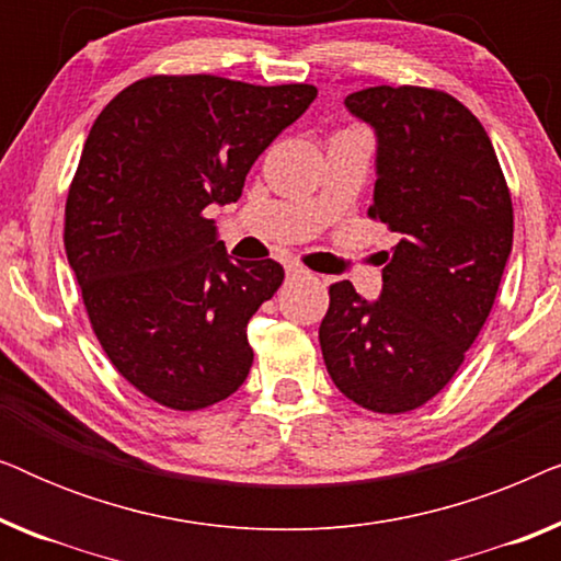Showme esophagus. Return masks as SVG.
Returning a JSON list of instances; mask_svg holds the SVG:
<instances>
[{"instance_id": "1", "label": "esophagus", "mask_w": 561, "mask_h": 561, "mask_svg": "<svg viewBox=\"0 0 561 561\" xmlns=\"http://www.w3.org/2000/svg\"><path fill=\"white\" fill-rule=\"evenodd\" d=\"M286 275H288V280H298V278H311V273L306 271V267H301V265H288V267H286Z\"/></svg>"}]
</instances>
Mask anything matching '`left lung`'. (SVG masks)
Wrapping results in <instances>:
<instances>
[{
    "instance_id": "8db88e82",
    "label": "left lung",
    "mask_w": 561,
    "mask_h": 561,
    "mask_svg": "<svg viewBox=\"0 0 561 561\" xmlns=\"http://www.w3.org/2000/svg\"><path fill=\"white\" fill-rule=\"evenodd\" d=\"M378 137L370 219L398 234L382 290L329 286L319 327L334 386L375 413L419 409L455 378L495 304L513 248V204L493 142L455 96L370 87L344 99Z\"/></svg>"
}]
</instances>
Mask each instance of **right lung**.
Returning a JSON list of instances; mask_svg holds the SVG:
<instances>
[{
  "label": "right lung",
  "mask_w": 561,
  "mask_h": 561,
  "mask_svg": "<svg viewBox=\"0 0 561 561\" xmlns=\"http://www.w3.org/2000/svg\"><path fill=\"white\" fill-rule=\"evenodd\" d=\"M313 99L311 83L148 76L91 127L66 198V255L99 344L150 401L198 411L248 378V321L286 273L229 257L204 209L242 196L260 152Z\"/></svg>",
  "instance_id": "1"
}]
</instances>
